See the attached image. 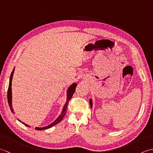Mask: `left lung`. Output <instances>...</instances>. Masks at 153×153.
<instances>
[{"instance_id": "left-lung-1", "label": "left lung", "mask_w": 153, "mask_h": 153, "mask_svg": "<svg viewBox=\"0 0 153 153\" xmlns=\"http://www.w3.org/2000/svg\"><path fill=\"white\" fill-rule=\"evenodd\" d=\"M89 103H90V106H91V108H92L93 102H92V100H91V99H90V100H89Z\"/></svg>"}]
</instances>
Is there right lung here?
<instances>
[{
	"label": "right lung",
	"instance_id": "add662e5",
	"mask_svg": "<svg viewBox=\"0 0 153 153\" xmlns=\"http://www.w3.org/2000/svg\"><path fill=\"white\" fill-rule=\"evenodd\" d=\"M14 69H13L12 73H11L10 77V82H9V85H8V93H7V98H8V105H9V106H10V110H11V112H13V113H14V110H13L12 105V79L13 75H14ZM76 86H77V84L74 83L73 84H71V85L69 87V88L68 89V90H67V99H66V103H65V105H64V106L63 107L62 111L60 116L58 117V118H56V120H55V121H54L53 123H51L50 125H48L47 126H45V127H43V128H38V127H36V128H35V129H36V130H40L41 131V130H44V129H48V128H51V127H53V126H54L55 125H56L57 123H58L62 121V120L63 119L64 116H65V114H66V110H67V106H68V103H69V100L71 99V97H72L74 93L75 92V91H76ZM18 120L20 122H22V123H24L25 126H26L27 127H30V126L25 124V123H24V122H21L19 120Z\"/></svg>",
	"mask_w": 153,
	"mask_h": 153
}]
</instances>
